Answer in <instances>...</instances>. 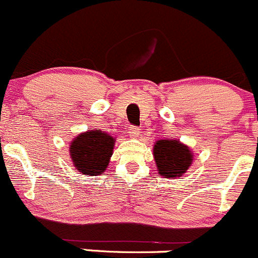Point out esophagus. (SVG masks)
I'll list each match as a JSON object with an SVG mask.
<instances>
[{
    "instance_id": "obj_1",
    "label": "esophagus",
    "mask_w": 258,
    "mask_h": 258,
    "mask_svg": "<svg viewBox=\"0 0 258 258\" xmlns=\"http://www.w3.org/2000/svg\"><path fill=\"white\" fill-rule=\"evenodd\" d=\"M128 133L132 138H138V135H139V133H140V129L138 128V126L132 125V126H129Z\"/></svg>"
}]
</instances>
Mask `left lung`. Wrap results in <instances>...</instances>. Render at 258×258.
Returning a JSON list of instances; mask_svg holds the SVG:
<instances>
[{
	"instance_id": "8db88e82",
	"label": "left lung",
	"mask_w": 258,
	"mask_h": 258,
	"mask_svg": "<svg viewBox=\"0 0 258 258\" xmlns=\"http://www.w3.org/2000/svg\"><path fill=\"white\" fill-rule=\"evenodd\" d=\"M154 159L161 176L175 179L186 172L192 164L194 155L180 140L163 139L154 144Z\"/></svg>"
}]
</instances>
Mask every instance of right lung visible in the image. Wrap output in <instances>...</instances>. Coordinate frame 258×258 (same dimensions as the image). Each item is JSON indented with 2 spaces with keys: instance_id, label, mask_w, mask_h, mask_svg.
Instances as JSON below:
<instances>
[{
  "instance_id": "obj_1",
  "label": "right lung",
  "mask_w": 258,
  "mask_h": 258,
  "mask_svg": "<svg viewBox=\"0 0 258 258\" xmlns=\"http://www.w3.org/2000/svg\"><path fill=\"white\" fill-rule=\"evenodd\" d=\"M115 139L102 130H87L71 143L70 155L74 168L81 174L97 176L110 163Z\"/></svg>"
}]
</instances>
